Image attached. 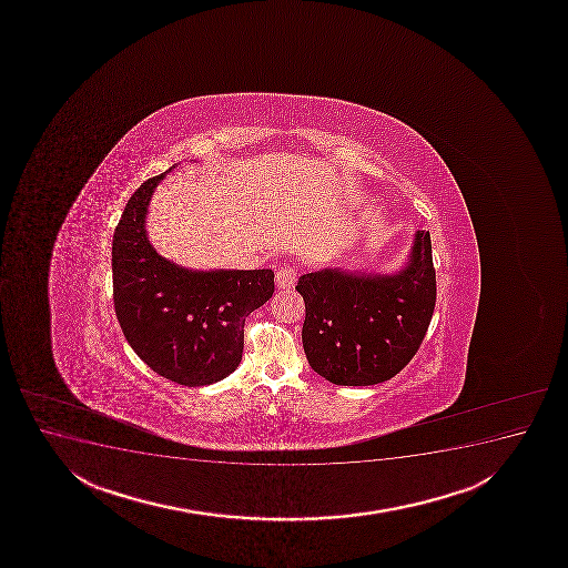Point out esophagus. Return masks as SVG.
Wrapping results in <instances>:
<instances>
[{
	"instance_id": "esophagus-1",
	"label": "esophagus",
	"mask_w": 568,
	"mask_h": 568,
	"mask_svg": "<svg viewBox=\"0 0 568 568\" xmlns=\"http://www.w3.org/2000/svg\"><path fill=\"white\" fill-rule=\"evenodd\" d=\"M294 280H296V272H294V267L285 266L281 267L280 272L275 274V285L277 288H293Z\"/></svg>"
}]
</instances>
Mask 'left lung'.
I'll use <instances>...</instances> for the list:
<instances>
[{
	"label": "left lung",
	"mask_w": 568,
	"mask_h": 568,
	"mask_svg": "<svg viewBox=\"0 0 568 568\" xmlns=\"http://www.w3.org/2000/svg\"><path fill=\"white\" fill-rule=\"evenodd\" d=\"M306 304L302 346L315 373L336 386H373L413 359L435 307L432 237L414 232L392 274L323 267L296 285Z\"/></svg>",
	"instance_id": "1"
}]
</instances>
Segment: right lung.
Masks as SVG:
<instances>
[{"label":"right lung","mask_w":568,"mask_h":568,"mask_svg":"<svg viewBox=\"0 0 568 568\" xmlns=\"http://www.w3.org/2000/svg\"><path fill=\"white\" fill-rule=\"evenodd\" d=\"M174 168L144 182L115 226V315L129 346L154 373L181 386H209L240 365L245 317L272 298L274 272L192 270L155 251L148 207Z\"/></svg>","instance_id":"right-lung-1"}]
</instances>
